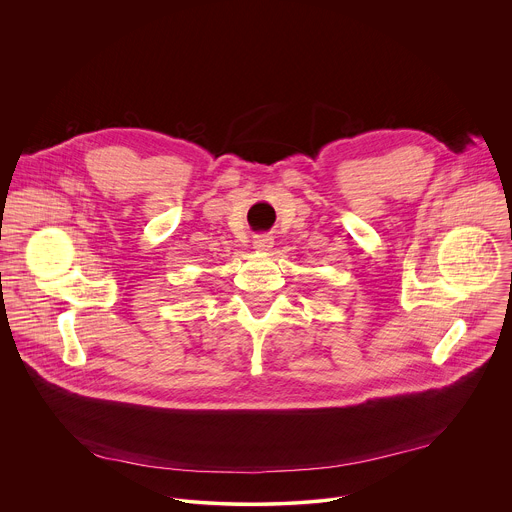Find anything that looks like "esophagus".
<instances>
[{
  "label": "esophagus",
  "mask_w": 512,
  "mask_h": 512,
  "mask_svg": "<svg viewBox=\"0 0 512 512\" xmlns=\"http://www.w3.org/2000/svg\"><path fill=\"white\" fill-rule=\"evenodd\" d=\"M271 247H273V237L271 235H255L253 237V249L269 251Z\"/></svg>",
  "instance_id": "34e87169"
}]
</instances>
